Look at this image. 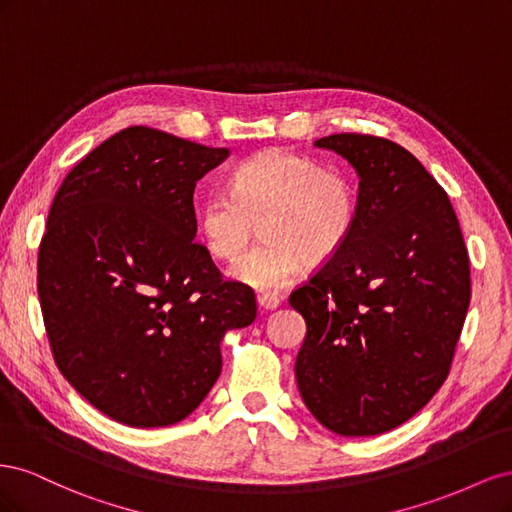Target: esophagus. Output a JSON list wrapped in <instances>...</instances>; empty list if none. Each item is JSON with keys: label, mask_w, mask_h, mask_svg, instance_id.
I'll return each instance as SVG.
<instances>
[{"label": "esophagus", "mask_w": 512, "mask_h": 512, "mask_svg": "<svg viewBox=\"0 0 512 512\" xmlns=\"http://www.w3.org/2000/svg\"><path fill=\"white\" fill-rule=\"evenodd\" d=\"M282 299L275 297V294H258V307L265 309V312H271V309L280 307Z\"/></svg>", "instance_id": "34e87169"}]
</instances>
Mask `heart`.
<instances>
[{
    "label": "heart",
    "mask_w": 512,
    "mask_h": 512,
    "mask_svg": "<svg viewBox=\"0 0 512 512\" xmlns=\"http://www.w3.org/2000/svg\"><path fill=\"white\" fill-rule=\"evenodd\" d=\"M359 192L337 166L288 149H269L239 164L228 192H213L198 207V230L211 256L237 260L258 222L262 243L241 258L230 275L256 290H280L305 262L322 265L350 239Z\"/></svg>",
    "instance_id": "obj_1"
}]
</instances>
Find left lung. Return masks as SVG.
<instances>
[{
	"label": "left lung",
	"instance_id": "8db88e82",
	"mask_svg": "<svg viewBox=\"0 0 512 512\" xmlns=\"http://www.w3.org/2000/svg\"><path fill=\"white\" fill-rule=\"evenodd\" d=\"M316 147L359 175L346 245L290 294L307 335L294 363L316 421L339 436L406 423L446 380L470 305V260L455 209L410 151L369 134Z\"/></svg>",
	"mask_w": 512,
	"mask_h": 512
}]
</instances>
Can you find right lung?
Listing matches in <instances>:
<instances>
[{
    "instance_id": "obj_1",
    "label": "right lung",
    "mask_w": 512,
    "mask_h": 512,
    "mask_svg": "<svg viewBox=\"0 0 512 512\" xmlns=\"http://www.w3.org/2000/svg\"><path fill=\"white\" fill-rule=\"evenodd\" d=\"M228 153L132 126L55 194L38 252L46 335L64 378L117 423L183 421L220 376L224 333L256 318L254 292L194 241L196 181Z\"/></svg>"
}]
</instances>
